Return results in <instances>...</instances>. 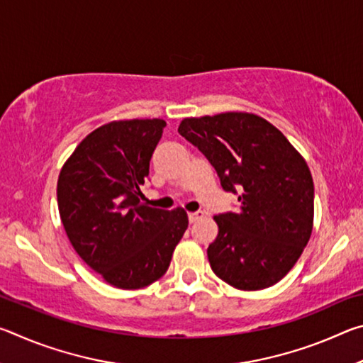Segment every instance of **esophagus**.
Instances as JSON below:
<instances>
[{
  "label": "esophagus",
  "instance_id": "34e87169",
  "mask_svg": "<svg viewBox=\"0 0 363 363\" xmlns=\"http://www.w3.org/2000/svg\"><path fill=\"white\" fill-rule=\"evenodd\" d=\"M201 218H203V213H201V211L189 213V223H190V224H194V223H196V220H199V219H201Z\"/></svg>",
  "mask_w": 363,
  "mask_h": 363
}]
</instances>
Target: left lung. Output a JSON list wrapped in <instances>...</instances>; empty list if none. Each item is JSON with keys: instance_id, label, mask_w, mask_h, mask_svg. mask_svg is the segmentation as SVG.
<instances>
[{"instance_id": "obj_1", "label": "left lung", "mask_w": 363, "mask_h": 363, "mask_svg": "<svg viewBox=\"0 0 363 363\" xmlns=\"http://www.w3.org/2000/svg\"><path fill=\"white\" fill-rule=\"evenodd\" d=\"M179 134L208 158L240 210L214 216L208 247L213 272L237 290L256 291L290 272L314 224V181L306 160L277 128L255 113L184 118Z\"/></svg>"}]
</instances>
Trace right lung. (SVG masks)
<instances>
[{"label":"right lung","mask_w":363,"mask_h":363,"mask_svg":"<svg viewBox=\"0 0 363 363\" xmlns=\"http://www.w3.org/2000/svg\"><path fill=\"white\" fill-rule=\"evenodd\" d=\"M167 121H110L88 134L64 163L57 205L78 256L121 290H138L167 272L189 225L173 211L143 201L152 153Z\"/></svg>","instance_id":"1"}]
</instances>
